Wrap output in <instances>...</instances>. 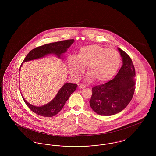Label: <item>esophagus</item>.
Here are the masks:
<instances>
[{
  "label": "esophagus",
  "instance_id": "1",
  "mask_svg": "<svg viewBox=\"0 0 156 156\" xmlns=\"http://www.w3.org/2000/svg\"><path fill=\"white\" fill-rule=\"evenodd\" d=\"M87 87V86L85 85H84V84H80L79 85V88H86Z\"/></svg>",
  "mask_w": 156,
  "mask_h": 156
}]
</instances>
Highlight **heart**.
Listing matches in <instances>:
<instances>
[{
    "label": "heart",
    "instance_id": "b5f03b06",
    "mask_svg": "<svg viewBox=\"0 0 156 156\" xmlns=\"http://www.w3.org/2000/svg\"><path fill=\"white\" fill-rule=\"evenodd\" d=\"M120 63L119 52L99 45H86L80 50L77 58L69 59L70 73L75 79H79L87 67L88 79L98 82L111 80L116 73Z\"/></svg>",
    "mask_w": 156,
    "mask_h": 156
}]
</instances>
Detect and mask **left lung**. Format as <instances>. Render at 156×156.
I'll list each match as a JSON object with an SVG mask.
<instances>
[{
  "instance_id": "8db88e82",
  "label": "left lung",
  "mask_w": 156,
  "mask_h": 156,
  "mask_svg": "<svg viewBox=\"0 0 156 156\" xmlns=\"http://www.w3.org/2000/svg\"><path fill=\"white\" fill-rule=\"evenodd\" d=\"M118 50L123 65L118 74L111 81L92 88L89 104L99 115L111 116L123 111L133 96L136 75L133 64L127 53L119 48Z\"/></svg>"
}]
</instances>
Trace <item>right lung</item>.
<instances>
[{
  "mask_svg": "<svg viewBox=\"0 0 156 156\" xmlns=\"http://www.w3.org/2000/svg\"><path fill=\"white\" fill-rule=\"evenodd\" d=\"M74 41V39H70L37 47L28 53L23 62L40 58L49 54H54L60 58V56L66 52L67 48ZM76 87L77 85L75 83H65L50 102L40 107L34 106L29 104L22 96L23 99L31 111L35 113L44 117H52L61 111L70 95L76 90Z\"/></svg>",
  "mask_w": 156,
  "mask_h": 156,
  "instance_id": "right-lung-1",
  "label": "right lung"
}]
</instances>
